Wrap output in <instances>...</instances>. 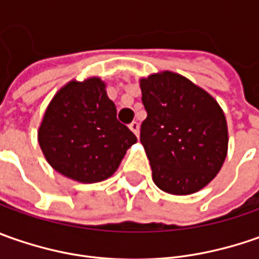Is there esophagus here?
<instances>
[{"instance_id": "obj_1", "label": "esophagus", "mask_w": 259, "mask_h": 259, "mask_svg": "<svg viewBox=\"0 0 259 259\" xmlns=\"http://www.w3.org/2000/svg\"><path fill=\"white\" fill-rule=\"evenodd\" d=\"M130 130L138 137V133H140V125H138V122H135V121L134 122H131V124H130Z\"/></svg>"}]
</instances>
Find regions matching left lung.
<instances>
[{
	"label": "left lung",
	"instance_id": "obj_1",
	"mask_svg": "<svg viewBox=\"0 0 259 259\" xmlns=\"http://www.w3.org/2000/svg\"><path fill=\"white\" fill-rule=\"evenodd\" d=\"M147 118L140 140L157 187L192 194L219 173L228 151L224 111L183 76L163 72L140 80Z\"/></svg>",
	"mask_w": 259,
	"mask_h": 259
}]
</instances>
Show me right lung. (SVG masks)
I'll use <instances>...</instances> for the list:
<instances>
[{"label":"right lung","instance_id":"1","mask_svg":"<svg viewBox=\"0 0 259 259\" xmlns=\"http://www.w3.org/2000/svg\"><path fill=\"white\" fill-rule=\"evenodd\" d=\"M38 143L56 171L96 183L115 173L137 137L116 119L104 82L91 77L73 80L56 94L40 125Z\"/></svg>","mask_w":259,"mask_h":259}]
</instances>
